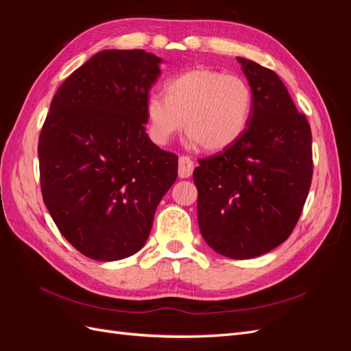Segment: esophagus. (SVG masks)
Listing matches in <instances>:
<instances>
[{
  "mask_svg": "<svg viewBox=\"0 0 351 351\" xmlns=\"http://www.w3.org/2000/svg\"><path fill=\"white\" fill-rule=\"evenodd\" d=\"M195 168V162L192 161V158H189L186 155L180 156L178 159V176L182 178H187L192 176Z\"/></svg>",
  "mask_w": 351,
  "mask_h": 351,
  "instance_id": "1",
  "label": "esophagus"
}]
</instances>
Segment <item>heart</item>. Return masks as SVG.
Masks as SVG:
<instances>
[{"label":"heart","instance_id":"b5f03b06","mask_svg":"<svg viewBox=\"0 0 351 351\" xmlns=\"http://www.w3.org/2000/svg\"><path fill=\"white\" fill-rule=\"evenodd\" d=\"M253 111V92L246 80L218 70H190L165 83V97L151 93L145 112L147 132L167 145L186 129L202 147L226 149L246 132Z\"/></svg>","mask_w":351,"mask_h":351}]
</instances>
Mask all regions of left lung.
Instances as JSON below:
<instances>
[{
  "instance_id": "obj_1",
  "label": "left lung",
  "mask_w": 351,
  "mask_h": 351,
  "mask_svg": "<svg viewBox=\"0 0 351 351\" xmlns=\"http://www.w3.org/2000/svg\"><path fill=\"white\" fill-rule=\"evenodd\" d=\"M253 92L246 132L224 151L199 159L202 237L231 259L261 256L290 237L309 193L312 132L278 74L237 57Z\"/></svg>"
}]
</instances>
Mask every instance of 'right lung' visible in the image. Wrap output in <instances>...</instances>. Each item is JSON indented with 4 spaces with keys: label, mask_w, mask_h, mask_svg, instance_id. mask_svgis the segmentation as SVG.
Segmentation results:
<instances>
[{
    "label": "right lung",
    "mask_w": 351,
    "mask_h": 351,
    "mask_svg": "<svg viewBox=\"0 0 351 351\" xmlns=\"http://www.w3.org/2000/svg\"><path fill=\"white\" fill-rule=\"evenodd\" d=\"M161 58L107 49L58 88L39 134L44 204L71 246L95 261L143 247L178 156L146 133L145 104Z\"/></svg>",
    "instance_id": "add662e5"
}]
</instances>
